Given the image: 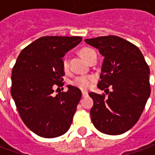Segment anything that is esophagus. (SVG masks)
Wrapping results in <instances>:
<instances>
[{
  "label": "esophagus",
  "mask_w": 155,
  "mask_h": 155,
  "mask_svg": "<svg viewBox=\"0 0 155 155\" xmlns=\"http://www.w3.org/2000/svg\"><path fill=\"white\" fill-rule=\"evenodd\" d=\"M88 95L87 91H82V97H85Z\"/></svg>",
  "instance_id": "esophagus-1"
}]
</instances>
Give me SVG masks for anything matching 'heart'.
Wrapping results in <instances>:
<instances>
[{"mask_svg": "<svg viewBox=\"0 0 155 155\" xmlns=\"http://www.w3.org/2000/svg\"><path fill=\"white\" fill-rule=\"evenodd\" d=\"M93 51H94V50L91 49V48L84 47L80 50V54L84 60L87 61L90 55ZM61 67H62V70L64 72H67L68 61L66 57L62 58V60H61ZM93 82H94V77L93 76H91V75H81V76H77V77L74 78L71 82V84L75 87L80 88L81 90H87L89 88H91Z\"/></svg>", "mask_w": 155, "mask_h": 155, "instance_id": "b5f03b06", "label": "heart"}]
</instances>
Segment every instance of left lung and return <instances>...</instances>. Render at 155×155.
<instances>
[{
    "mask_svg": "<svg viewBox=\"0 0 155 155\" xmlns=\"http://www.w3.org/2000/svg\"><path fill=\"white\" fill-rule=\"evenodd\" d=\"M84 41L104 57L98 88L108 97L89 93L94 101L92 123L106 134L125 133L137 123L150 97L149 65L140 49L121 37L107 35Z\"/></svg>",
    "mask_w": 155,
    "mask_h": 155,
    "instance_id": "left-lung-1",
    "label": "left lung"
}]
</instances>
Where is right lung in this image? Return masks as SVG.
Listing matches in <instances>:
<instances>
[{
    "label": "right lung",
    "mask_w": 155,
    "mask_h": 155,
    "mask_svg": "<svg viewBox=\"0 0 155 155\" xmlns=\"http://www.w3.org/2000/svg\"><path fill=\"white\" fill-rule=\"evenodd\" d=\"M81 36H43L24 48L12 69L11 94L22 121L43 138H55L70 129L81 91L68 85L66 92L53 95L64 85L61 60L76 46Z\"/></svg>",
    "instance_id": "add662e5"
}]
</instances>
